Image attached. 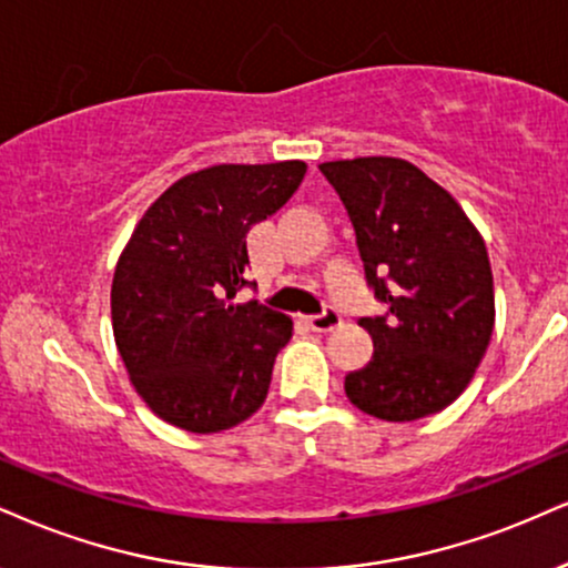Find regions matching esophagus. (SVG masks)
I'll use <instances>...</instances> for the list:
<instances>
[{
    "instance_id": "esophagus-1",
    "label": "esophagus",
    "mask_w": 568,
    "mask_h": 568,
    "mask_svg": "<svg viewBox=\"0 0 568 568\" xmlns=\"http://www.w3.org/2000/svg\"><path fill=\"white\" fill-rule=\"evenodd\" d=\"M305 321H307V326L313 328V332L326 334V332H332V328H337L342 324V316H339V311H334V307H326L324 313H318V316H307Z\"/></svg>"
}]
</instances>
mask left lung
<instances>
[{"instance_id": "8db88e82", "label": "left lung", "mask_w": 568, "mask_h": 568, "mask_svg": "<svg viewBox=\"0 0 568 568\" xmlns=\"http://www.w3.org/2000/svg\"><path fill=\"white\" fill-rule=\"evenodd\" d=\"M353 221L374 295L358 324L374 355L345 376L349 403L382 422L445 410L474 379L495 326L487 247L447 189L400 158L321 163Z\"/></svg>"}]
</instances>
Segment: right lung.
Segmentation results:
<instances>
[{
    "mask_svg": "<svg viewBox=\"0 0 568 568\" xmlns=\"http://www.w3.org/2000/svg\"><path fill=\"white\" fill-rule=\"evenodd\" d=\"M303 160L210 165L146 207L118 257L110 311L129 379L155 416L215 434L265 403L292 318L250 300L247 231L297 192Z\"/></svg>",
    "mask_w": 568,
    "mask_h": 568,
    "instance_id": "1",
    "label": "right lung"
}]
</instances>
